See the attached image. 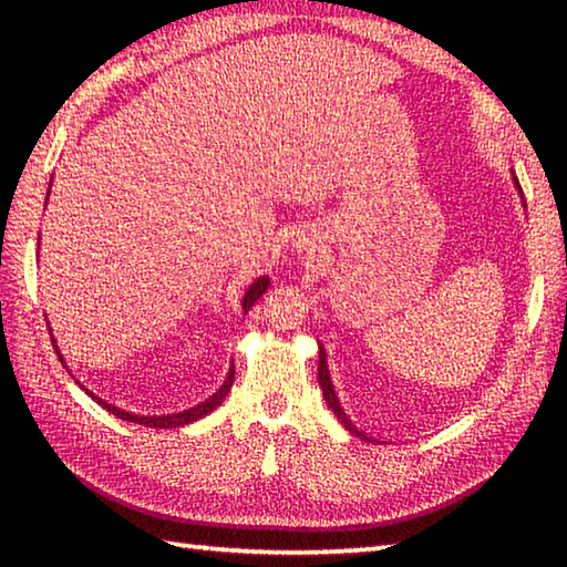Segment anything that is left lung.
<instances>
[{
  "instance_id": "left-lung-1",
  "label": "left lung",
  "mask_w": 567,
  "mask_h": 567,
  "mask_svg": "<svg viewBox=\"0 0 567 567\" xmlns=\"http://www.w3.org/2000/svg\"><path fill=\"white\" fill-rule=\"evenodd\" d=\"M318 380H320L322 395H324V400H328V405L332 408L334 415H338V420L342 422L344 427L352 430L354 435H360V437H362V433H358V430L352 427V422L348 420V415H344L342 408H340V400H338V395H334V390H332V382H330V372H328V362H324V350H320V368H318Z\"/></svg>"
}]
</instances>
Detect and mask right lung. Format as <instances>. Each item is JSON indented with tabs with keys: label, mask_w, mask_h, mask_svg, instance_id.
I'll list each match as a JSON object with an SVG mask.
<instances>
[{
	"label": "right lung",
	"mask_w": 567,
	"mask_h": 567,
	"mask_svg": "<svg viewBox=\"0 0 567 567\" xmlns=\"http://www.w3.org/2000/svg\"><path fill=\"white\" fill-rule=\"evenodd\" d=\"M267 290V277H260V280L257 282H252L249 285V290L245 292V300H243V310L247 312L249 307H252L257 300H260V295ZM54 342V340H52ZM54 352H56V358L62 360V354H60V350H56V342H54ZM233 382H235V368H229V372H227V380L223 382V388H219L213 398H207L203 405H197V408H189V410H185V412H172V415H155V417H147V415H132V412H124V410H120V408H114V405H110V402H104V400H100V398H94L92 392L90 395L100 402V405L107 410V412H112V415H117L120 420H127V422H137V425H147V427H159V430H165V427H182V425H187V422H195V420H199V417H205L207 412H213L219 402H223L225 398H227V392H229V388H233Z\"/></svg>",
	"instance_id": "1"
}]
</instances>
